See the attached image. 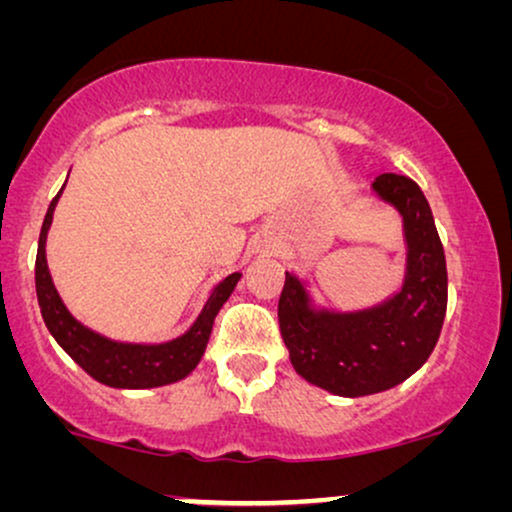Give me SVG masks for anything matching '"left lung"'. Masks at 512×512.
Returning a JSON list of instances; mask_svg holds the SVG:
<instances>
[{
    "instance_id": "1",
    "label": "left lung",
    "mask_w": 512,
    "mask_h": 512,
    "mask_svg": "<svg viewBox=\"0 0 512 512\" xmlns=\"http://www.w3.org/2000/svg\"><path fill=\"white\" fill-rule=\"evenodd\" d=\"M372 192L401 213L406 275L396 294L361 311L315 308L304 282L285 273L277 318L294 370L337 396L387 391L425 365L449 301V275L432 208L406 175L382 173Z\"/></svg>"
}]
</instances>
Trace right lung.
<instances>
[{"mask_svg":"<svg viewBox=\"0 0 512 512\" xmlns=\"http://www.w3.org/2000/svg\"><path fill=\"white\" fill-rule=\"evenodd\" d=\"M63 192V187H61ZM61 192L56 194L49 204L47 216H44L40 244H37V261H35V287L37 301L44 325L52 332V337L75 363L80 365L87 375L106 387L116 389H151L173 384L187 377L189 372L197 368L201 356H204L208 337H211L213 320L230 294L235 292L242 273L227 275L223 282L213 287L211 296L201 308L199 318L194 325L178 339H170L163 344H128L113 342L104 334L90 330L75 320L66 304L56 292L52 273L47 266V232L52 227L54 208L59 201Z\"/></svg>","mask_w":512,"mask_h":512,"instance_id":"obj_1","label":"right lung"}]
</instances>
